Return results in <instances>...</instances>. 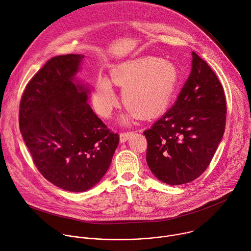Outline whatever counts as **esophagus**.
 <instances>
[{"label":"esophagus","mask_w":251,"mask_h":251,"mask_svg":"<svg viewBox=\"0 0 251 251\" xmlns=\"http://www.w3.org/2000/svg\"><path fill=\"white\" fill-rule=\"evenodd\" d=\"M131 135H132V132H121L120 133V142L121 143L126 142Z\"/></svg>","instance_id":"esophagus-1"}]
</instances>
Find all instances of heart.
<instances>
[{
	"instance_id": "obj_1",
	"label": "heart",
	"mask_w": 251,
	"mask_h": 251,
	"mask_svg": "<svg viewBox=\"0 0 251 251\" xmlns=\"http://www.w3.org/2000/svg\"><path fill=\"white\" fill-rule=\"evenodd\" d=\"M112 77L115 83L124 87V105L137 115L151 118L170 105L178 82V72L169 61L142 56L117 66ZM93 102L100 116H110L117 104V97L109 79L102 77L98 80Z\"/></svg>"
}]
</instances>
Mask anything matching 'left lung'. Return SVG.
Wrapping results in <instances>:
<instances>
[{
    "mask_svg": "<svg viewBox=\"0 0 251 251\" xmlns=\"http://www.w3.org/2000/svg\"><path fill=\"white\" fill-rule=\"evenodd\" d=\"M192 58L191 73L175 105L144 131L149 168L170 185L190 182L207 170L226 128L222 83L195 52Z\"/></svg>",
    "mask_w": 251,
    "mask_h": 251,
    "instance_id": "obj_1",
    "label": "left lung"
}]
</instances>
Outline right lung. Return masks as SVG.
<instances>
[{
    "label": "right lung",
    "mask_w": 251,
    "mask_h": 251,
    "mask_svg": "<svg viewBox=\"0 0 251 251\" xmlns=\"http://www.w3.org/2000/svg\"><path fill=\"white\" fill-rule=\"evenodd\" d=\"M82 55L56 56L32 76L20 104V129L40 174L68 191H86L105 175L119 135L87 102L74 82Z\"/></svg>",
    "instance_id": "right-lung-1"
}]
</instances>
